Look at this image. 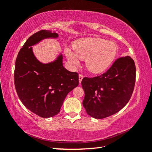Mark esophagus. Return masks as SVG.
Returning a JSON list of instances; mask_svg holds the SVG:
<instances>
[{
  "label": "esophagus",
  "instance_id": "34e87169",
  "mask_svg": "<svg viewBox=\"0 0 152 152\" xmlns=\"http://www.w3.org/2000/svg\"><path fill=\"white\" fill-rule=\"evenodd\" d=\"M78 77H79V82H80V83H81L82 80V78H84V76L82 75V74H79Z\"/></svg>",
  "mask_w": 152,
  "mask_h": 152
}]
</instances>
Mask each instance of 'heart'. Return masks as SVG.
<instances>
[{
  "label": "heart",
  "instance_id": "heart-1",
  "mask_svg": "<svg viewBox=\"0 0 152 152\" xmlns=\"http://www.w3.org/2000/svg\"><path fill=\"white\" fill-rule=\"evenodd\" d=\"M73 50H65L66 57L70 62L77 65L78 59L85 60L87 69L92 73L98 74L104 71L111 64L117 54V46L111 41L88 37L76 41Z\"/></svg>",
  "mask_w": 152,
  "mask_h": 152
}]
</instances>
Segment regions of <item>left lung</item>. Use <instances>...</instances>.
Instances as JSON below:
<instances>
[{
  "instance_id": "8db88e82",
  "label": "left lung",
  "mask_w": 152,
  "mask_h": 152,
  "mask_svg": "<svg viewBox=\"0 0 152 152\" xmlns=\"http://www.w3.org/2000/svg\"><path fill=\"white\" fill-rule=\"evenodd\" d=\"M134 60L125 56L118 58L106 72L93 78L84 77V107L95 119H104L124 107L132 97L135 83Z\"/></svg>"
}]
</instances>
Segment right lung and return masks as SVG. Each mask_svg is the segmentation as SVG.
Listing matches in <instances>:
<instances>
[{
    "mask_svg": "<svg viewBox=\"0 0 152 152\" xmlns=\"http://www.w3.org/2000/svg\"><path fill=\"white\" fill-rule=\"evenodd\" d=\"M56 33L41 30L34 33L20 49L15 61V86L22 103L43 118L55 116L69 92L78 86V74L64 68L62 55L48 64L40 62L30 46L45 38H57Z\"/></svg>",
    "mask_w": 152,
    "mask_h": 152,
    "instance_id": "obj_1",
    "label": "right lung"
}]
</instances>
